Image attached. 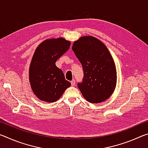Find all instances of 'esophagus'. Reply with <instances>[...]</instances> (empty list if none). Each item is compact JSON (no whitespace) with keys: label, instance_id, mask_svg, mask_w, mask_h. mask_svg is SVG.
I'll use <instances>...</instances> for the list:
<instances>
[{"label":"esophagus","instance_id":"34e87169","mask_svg":"<svg viewBox=\"0 0 148 148\" xmlns=\"http://www.w3.org/2000/svg\"><path fill=\"white\" fill-rule=\"evenodd\" d=\"M71 85H72V86H74V85H75V83H76V81H75V80H74V79H73V80H72V81H71Z\"/></svg>","mask_w":148,"mask_h":148}]
</instances>
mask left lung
Returning <instances> with one entry per match:
<instances>
[{"mask_svg": "<svg viewBox=\"0 0 148 148\" xmlns=\"http://www.w3.org/2000/svg\"><path fill=\"white\" fill-rule=\"evenodd\" d=\"M81 62L84 77L77 87L91 103H99L109 98L116 86L115 63L106 46L91 36L81 37L72 47Z\"/></svg>", "mask_w": 148, "mask_h": 148, "instance_id": "8db88e82", "label": "left lung"}]
</instances>
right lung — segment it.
<instances>
[{
	"instance_id": "add662e5",
	"label": "right lung",
	"mask_w": 148,
	"mask_h": 148,
	"mask_svg": "<svg viewBox=\"0 0 148 148\" xmlns=\"http://www.w3.org/2000/svg\"><path fill=\"white\" fill-rule=\"evenodd\" d=\"M71 42L62 38L48 39L39 45L29 68V80L34 93L41 101L53 102L59 100L71 84L56 62L68 51Z\"/></svg>"
}]
</instances>
